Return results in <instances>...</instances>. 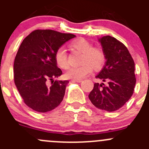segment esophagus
<instances>
[{"label":"esophagus","mask_w":149,"mask_h":149,"mask_svg":"<svg viewBox=\"0 0 149 149\" xmlns=\"http://www.w3.org/2000/svg\"><path fill=\"white\" fill-rule=\"evenodd\" d=\"M71 81L72 82H77V83H81V82L82 81V80H74V79H73Z\"/></svg>","instance_id":"obj_1"}]
</instances>
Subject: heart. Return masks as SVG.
Here are the masks:
<instances>
[{
	"mask_svg": "<svg viewBox=\"0 0 149 149\" xmlns=\"http://www.w3.org/2000/svg\"><path fill=\"white\" fill-rule=\"evenodd\" d=\"M75 49L83 53L81 58L82 65L78 67H71L65 72V77L68 79L81 80L92 72L93 67L100 68L105 61V55L100 48L92 47V45L85 39H79L72 43ZM55 60L57 65L61 68L68 67L67 52L64 47H60L55 53Z\"/></svg>",
	"mask_w": 149,
	"mask_h": 149,
	"instance_id": "obj_1",
	"label": "heart"
}]
</instances>
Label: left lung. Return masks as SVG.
Returning <instances> with one entry per match:
<instances>
[{"mask_svg": "<svg viewBox=\"0 0 149 149\" xmlns=\"http://www.w3.org/2000/svg\"><path fill=\"white\" fill-rule=\"evenodd\" d=\"M98 41L104 52L106 62L96 78L107 81V85L94 84L88 98L96 107L114 112L133 95L136 82L135 63L127 48L115 37L104 36Z\"/></svg>", "mask_w": 149, "mask_h": 149, "instance_id": "8db88e82", "label": "left lung"}]
</instances>
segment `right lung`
Returning a JSON list of instances; mask_svg holds the SVG:
<instances>
[{
  "instance_id": "right-lung-1",
  "label": "right lung",
  "mask_w": 149,
  "mask_h": 149,
  "mask_svg": "<svg viewBox=\"0 0 149 149\" xmlns=\"http://www.w3.org/2000/svg\"><path fill=\"white\" fill-rule=\"evenodd\" d=\"M75 37L54 30L37 29L21 44L13 63L14 82L24 103L33 110L49 112L63 100L69 81L54 80L62 74L55 53ZM49 80L51 85L48 84Z\"/></svg>"
}]
</instances>
